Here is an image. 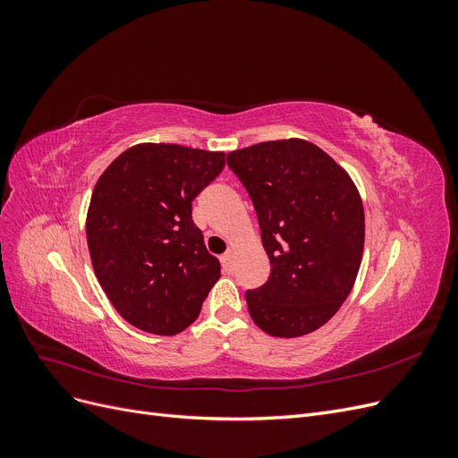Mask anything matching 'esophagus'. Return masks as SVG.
<instances>
[{
  "label": "esophagus",
  "mask_w": 458,
  "mask_h": 458,
  "mask_svg": "<svg viewBox=\"0 0 458 458\" xmlns=\"http://www.w3.org/2000/svg\"><path fill=\"white\" fill-rule=\"evenodd\" d=\"M219 259H221V266H224V269H225L227 273H231L233 267H234V263H233V252H231V250L225 252Z\"/></svg>",
  "instance_id": "esophagus-1"
}]
</instances>
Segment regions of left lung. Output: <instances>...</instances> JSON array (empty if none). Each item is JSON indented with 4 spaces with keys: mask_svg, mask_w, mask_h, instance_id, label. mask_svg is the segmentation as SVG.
<instances>
[{
    "mask_svg": "<svg viewBox=\"0 0 458 458\" xmlns=\"http://www.w3.org/2000/svg\"><path fill=\"white\" fill-rule=\"evenodd\" d=\"M256 208L271 275L248 290L252 321L271 336L323 327L350 296L365 246V212L342 165L303 140L266 141L227 155Z\"/></svg>",
    "mask_w": 458,
    "mask_h": 458,
    "instance_id": "1",
    "label": "left lung"
}]
</instances>
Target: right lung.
Masks as SVG:
<instances>
[{
    "label": "right lung",
    "mask_w": 458,
    "mask_h": 458,
    "mask_svg": "<svg viewBox=\"0 0 458 458\" xmlns=\"http://www.w3.org/2000/svg\"><path fill=\"white\" fill-rule=\"evenodd\" d=\"M224 165L225 152L141 143L97 182L86 219L89 256L130 325L174 336L199 317L221 273L192 221V200Z\"/></svg>",
    "instance_id": "add662e5"
}]
</instances>
